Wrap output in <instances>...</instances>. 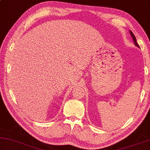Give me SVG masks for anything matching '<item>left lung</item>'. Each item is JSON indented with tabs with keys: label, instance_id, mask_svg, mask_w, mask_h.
Segmentation results:
<instances>
[{
	"label": "left lung",
	"instance_id": "left-lung-1",
	"mask_svg": "<svg viewBox=\"0 0 150 150\" xmlns=\"http://www.w3.org/2000/svg\"><path fill=\"white\" fill-rule=\"evenodd\" d=\"M129 32H130V35H131V37H132V39H133V40H134V45L137 46V47H138V48H140V47H139V45H138V44L137 43V39H136V37H135V36H134V35L133 34V33L131 31H129Z\"/></svg>",
	"mask_w": 150,
	"mask_h": 150
}]
</instances>
